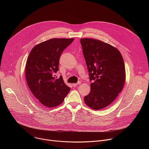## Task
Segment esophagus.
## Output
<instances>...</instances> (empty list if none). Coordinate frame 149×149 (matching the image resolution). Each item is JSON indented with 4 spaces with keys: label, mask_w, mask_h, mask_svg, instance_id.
Wrapping results in <instances>:
<instances>
[{
    "label": "esophagus",
    "mask_w": 149,
    "mask_h": 149,
    "mask_svg": "<svg viewBox=\"0 0 149 149\" xmlns=\"http://www.w3.org/2000/svg\"><path fill=\"white\" fill-rule=\"evenodd\" d=\"M80 84H81L80 82H77V84H72V86H73L74 87H76L77 86H78V85H79Z\"/></svg>",
    "instance_id": "esophagus-1"
}]
</instances>
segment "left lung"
I'll return each mask as SVG.
<instances>
[{
	"label": "left lung",
	"instance_id": "obj_1",
	"mask_svg": "<svg viewBox=\"0 0 149 149\" xmlns=\"http://www.w3.org/2000/svg\"><path fill=\"white\" fill-rule=\"evenodd\" d=\"M80 42L91 82V91L84 102L94 110L109 106L122 91L125 65L120 51L99 40L82 38Z\"/></svg>",
	"mask_w": 149,
	"mask_h": 149
}]
</instances>
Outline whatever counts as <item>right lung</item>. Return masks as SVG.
<instances>
[{"instance_id":"add662e5","label":"right lung","mask_w":149,"mask_h":149,"mask_svg":"<svg viewBox=\"0 0 149 149\" xmlns=\"http://www.w3.org/2000/svg\"><path fill=\"white\" fill-rule=\"evenodd\" d=\"M74 38H54L36 45L31 50L26 63L25 76L28 87L35 97L48 107L63 102L70 91L62 75L57 79L59 60Z\"/></svg>"}]
</instances>
